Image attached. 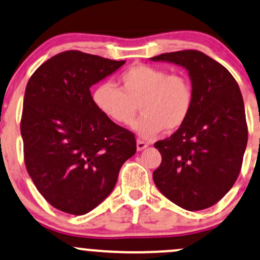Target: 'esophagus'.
<instances>
[{
	"label": "esophagus",
	"instance_id": "1",
	"mask_svg": "<svg viewBox=\"0 0 260 260\" xmlns=\"http://www.w3.org/2000/svg\"><path fill=\"white\" fill-rule=\"evenodd\" d=\"M147 144L144 141H141V140H138V142H136V148H138V151H144L145 148H147Z\"/></svg>",
	"mask_w": 260,
	"mask_h": 260
}]
</instances>
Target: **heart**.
<instances>
[{
  "mask_svg": "<svg viewBox=\"0 0 260 260\" xmlns=\"http://www.w3.org/2000/svg\"><path fill=\"white\" fill-rule=\"evenodd\" d=\"M119 81L120 88L103 82L92 95L95 108L115 124H133L139 106L142 116L134 130L142 139L150 140L163 130L173 133L180 129L188 120L194 91L186 76L167 75L158 67L135 65L122 72Z\"/></svg>",
  "mask_w": 260,
  "mask_h": 260,
  "instance_id": "heart-1",
  "label": "heart"
}]
</instances>
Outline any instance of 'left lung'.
Returning a JSON list of instances; mask_svg holds the SVG:
<instances>
[{
  "instance_id": "left-lung-1",
  "label": "left lung",
  "mask_w": 260,
  "mask_h": 260,
  "mask_svg": "<svg viewBox=\"0 0 260 260\" xmlns=\"http://www.w3.org/2000/svg\"><path fill=\"white\" fill-rule=\"evenodd\" d=\"M150 60L184 67L194 91L185 124L154 144L162 162L153 182L180 208L208 209L232 188L242 167L248 129L240 87L226 67L201 51L166 52Z\"/></svg>"
}]
</instances>
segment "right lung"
<instances>
[{"label": "right lung", "instance_id": "add662e5", "mask_svg": "<svg viewBox=\"0 0 260 260\" xmlns=\"http://www.w3.org/2000/svg\"><path fill=\"white\" fill-rule=\"evenodd\" d=\"M124 63L71 50L45 61L29 78L20 121L25 167L60 211L84 215L97 208L136 152L134 134L102 114L89 91Z\"/></svg>", "mask_w": 260, "mask_h": 260}]
</instances>
